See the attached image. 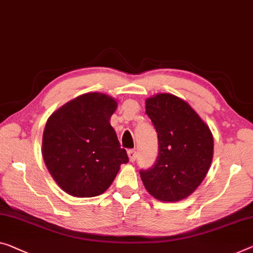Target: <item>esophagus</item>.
I'll return each mask as SVG.
<instances>
[{
	"instance_id": "obj_1",
	"label": "esophagus",
	"mask_w": 253,
	"mask_h": 253,
	"mask_svg": "<svg viewBox=\"0 0 253 253\" xmlns=\"http://www.w3.org/2000/svg\"><path fill=\"white\" fill-rule=\"evenodd\" d=\"M127 156L130 158V162H135V159H137V151H135V149H129L127 150Z\"/></svg>"
}]
</instances>
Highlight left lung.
Returning a JSON list of instances; mask_svg holds the SVG:
<instances>
[{"label": "left lung", "mask_w": 253, "mask_h": 253, "mask_svg": "<svg viewBox=\"0 0 253 253\" xmlns=\"http://www.w3.org/2000/svg\"><path fill=\"white\" fill-rule=\"evenodd\" d=\"M146 113L157 132L158 156L148 169H140L142 183L162 201L190 196L211 164L213 140L207 124L188 103L170 94L146 100Z\"/></svg>", "instance_id": "obj_1"}]
</instances>
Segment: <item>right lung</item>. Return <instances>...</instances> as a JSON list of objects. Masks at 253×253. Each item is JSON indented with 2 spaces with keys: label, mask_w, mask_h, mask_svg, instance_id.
I'll use <instances>...</instances> for the list:
<instances>
[{
  "label": "right lung",
  "mask_w": 253,
  "mask_h": 253,
  "mask_svg": "<svg viewBox=\"0 0 253 253\" xmlns=\"http://www.w3.org/2000/svg\"><path fill=\"white\" fill-rule=\"evenodd\" d=\"M118 103L99 92L84 94L49 116L42 134V157L50 175L75 197H96L129 162L110 119Z\"/></svg>",
  "instance_id": "right-lung-1"
}]
</instances>
